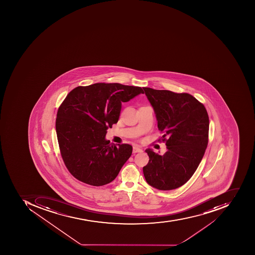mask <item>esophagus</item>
I'll use <instances>...</instances> for the list:
<instances>
[{
	"label": "esophagus",
	"mask_w": 255,
	"mask_h": 255,
	"mask_svg": "<svg viewBox=\"0 0 255 255\" xmlns=\"http://www.w3.org/2000/svg\"><path fill=\"white\" fill-rule=\"evenodd\" d=\"M141 151H143V150H142V149L139 147V146H134L133 147H132V152H133V153H138V152Z\"/></svg>",
	"instance_id": "esophagus-1"
}]
</instances>
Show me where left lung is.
<instances>
[{
    "label": "left lung",
    "mask_w": 255,
    "mask_h": 255,
    "mask_svg": "<svg viewBox=\"0 0 255 255\" xmlns=\"http://www.w3.org/2000/svg\"><path fill=\"white\" fill-rule=\"evenodd\" d=\"M143 90L154 109L157 128L164 132L162 141L167 148L163 155L151 149L145 150L149 161L143 168V175L146 183L157 190H174L192 177L204 157L208 143V112L186 93L150 87Z\"/></svg>",
    "instance_id": "8db88e82"
}]
</instances>
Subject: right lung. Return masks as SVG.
<instances>
[{"mask_svg": "<svg viewBox=\"0 0 255 255\" xmlns=\"http://www.w3.org/2000/svg\"><path fill=\"white\" fill-rule=\"evenodd\" d=\"M139 94V87L94 83L73 89L57 113V137L65 166L78 180L91 186L116 179L132 154L129 144L105 139L107 129L120 119L122 103Z\"/></svg>", "mask_w": 255, "mask_h": 255, "instance_id": "right-lung-1", "label": "right lung"}]
</instances>
